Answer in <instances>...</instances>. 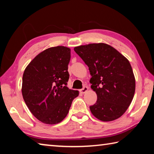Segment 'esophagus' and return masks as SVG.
<instances>
[{
	"instance_id": "1",
	"label": "esophagus",
	"mask_w": 154,
	"mask_h": 154,
	"mask_svg": "<svg viewBox=\"0 0 154 154\" xmlns=\"http://www.w3.org/2000/svg\"><path fill=\"white\" fill-rule=\"evenodd\" d=\"M88 90V88L87 86H84L82 90H80V92L82 93V94H84V93L86 92Z\"/></svg>"
}]
</instances>
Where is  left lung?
Returning a JSON list of instances; mask_svg holds the SVG:
<instances>
[{
	"label": "left lung",
	"mask_w": 154,
	"mask_h": 154,
	"mask_svg": "<svg viewBox=\"0 0 154 154\" xmlns=\"http://www.w3.org/2000/svg\"><path fill=\"white\" fill-rule=\"evenodd\" d=\"M75 51L89 68L91 88L97 101L91 113L103 122L118 119L128 108L135 92V77L126 57L108 44L99 43L75 47Z\"/></svg>",
	"instance_id": "8db88e82"
}]
</instances>
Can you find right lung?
<instances>
[{
    "label": "right lung",
    "instance_id": "add662e5",
    "mask_svg": "<svg viewBox=\"0 0 154 154\" xmlns=\"http://www.w3.org/2000/svg\"><path fill=\"white\" fill-rule=\"evenodd\" d=\"M71 49L57 46L38 54L23 74L22 93L28 108L45 124H56L66 118L79 91L66 86Z\"/></svg>",
    "mask_w": 154,
    "mask_h": 154
}]
</instances>
